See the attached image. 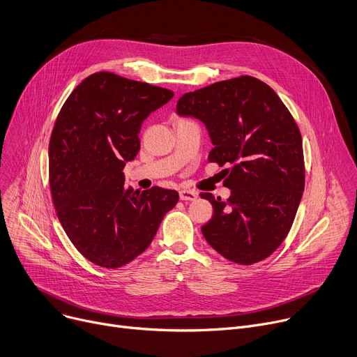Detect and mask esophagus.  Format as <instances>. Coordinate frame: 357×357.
Returning <instances> with one entry per match:
<instances>
[{
  "mask_svg": "<svg viewBox=\"0 0 357 357\" xmlns=\"http://www.w3.org/2000/svg\"><path fill=\"white\" fill-rule=\"evenodd\" d=\"M178 195H180V200H184V202H193L199 197L197 191H193V190H181Z\"/></svg>",
  "mask_w": 357,
  "mask_h": 357,
  "instance_id": "obj_1",
  "label": "esophagus"
}]
</instances>
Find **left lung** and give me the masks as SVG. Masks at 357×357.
I'll list each match as a JSON object with an SVG mask.
<instances>
[{
  "instance_id": "left-lung-1",
  "label": "left lung",
  "mask_w": 357,
  "mask_h": 357,
  "mask_svg": "<svg viewBox=\"0 0 357 357\" xmlns=\"http://www.w3.org/2000/svg\"><path fill=\"white\" fill-rule=\"evenodd\" d=\"M177 114L200 120L214 146L208 161L229 166L230 197L202 195L214 208L204 238L230 261L264 260L289 234L305 190L303 143L287 107L263 81L241 75L184 94Z\"/></svg>"
}]
</instances>
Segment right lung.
<instances>
[{"label": "right lung", "mask_w": 357, "mask_h": 357, "mask_svg": "<svg viewBox=\"0 0 357 357\" xmlns=\"http://www.w3.org/2000/svg\"><path fill=\"white\" fill-rule=\"evenodd\" d=\"M174 93L113 73L91 74L73 90L54 124L50 187L59 220L91 263L121 267L153 241L176 190L124 187L123 169L140 150L143 121Z\"/></svg>", "instance_id": "obj_1"}]
</instances>
